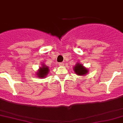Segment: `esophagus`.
<instances>
[{"label": "esophagus", "instance_id": "1", "mask_svg": "<svg viewBox=\"0 0 123 123\" xmlns=\"http://www.w3.org/2000/svg\"><path fill=\"white\" fill-rule=\"evenodd\" d=\"M58 65H59L60 66H63L64 65V63H62V62L59 63H58Z\"/></svg>", "mask_w": 123, "mask_h": 123}]
</instances>
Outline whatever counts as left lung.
Masks as SVG:
<instances>
[{"label": "left lung", "mask_w": 123, "mask_h": 123, "mask_svg": "<svg viewBox=\"0 0 123 123\" xmlns=\"http://www.w3.org/2000/svg\"><path fill=\"white\" fill-rule=\"evenodd\" d=\"M74 72L78 75H85L86 73H88V70L86 69L82 65L78 63L75 65L74 68Z\"/></svg>", "instance_id": "8db88e82"}]
</instances>
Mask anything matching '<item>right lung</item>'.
<instances>
[{"instance_id":"add662e5","label":"right lung","mask_w":123,"mask_h":123,"mask_svg":"<svg viewBox=\"0 0 123 123\" xmlns=\"http://www.w3.org/2000/svg\"><path fill=\"white\" fill-rule=\"evenodd\" d=\"M49 67L43 65L42 67H40V68L38 70V72H37V74H38V77L44 78L47 76V73H49Z\"/></svg>"}]
</instances>
